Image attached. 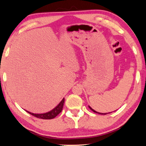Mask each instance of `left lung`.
Instances as JSON below:
<instances>
[{
  "label": "left lung",
  "mask_w": 146,
  "mask_h": 146,
  "mask_svg": "<svg viewBox=\"0 0 146 146\" xmlns=\"http://www.w3.org/2000/svg\"><path fill=\"white\" fill-rule=\"evenodd\" d=\"M89 107V108H90V109L93 111H94V112H95V113H99V114H102V115H106V114H107L108 113H99V112H98V111H96L95 110H94V109H93V108H92L90 107V106H88ZM111 113V112H110ZM110 113V112L109 113Z\"/></svg>",
  "instance_id": "left-lung-1"
}]
</instances>
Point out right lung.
Returning a JSON list of instances; mask_svg holds the SVG:
<instances>
[{
  "label": "right lung",
  "instance_id": "add662e5",
  "mask_svg": "<svg viewBox=\"0 0 146 146\" xmlns=\"http://www.w3.org/2000/svg\"><path fill=\"white\" fill-rule=\"evenodd\" d=\"M64 103V98H63V100L60 102V103L56 107L54 108L52 110L48 111V112L44 113H33L30 112V111H28L27 110H26V111L27 112H28L29 114L35 116L37 118H39V119H52L56 117L62 111V110H63Z\"/></svg>",
  "mask_w": 146,
  "mask_h": 146
}]
</instances>
